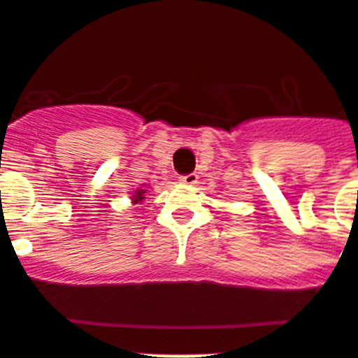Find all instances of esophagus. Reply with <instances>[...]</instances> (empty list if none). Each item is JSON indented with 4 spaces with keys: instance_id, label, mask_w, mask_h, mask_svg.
Returning a JSON list of instances; mask_svg holds the SVG:
<instances>
[{
    "instance_id": "34e87169",
    "label": "esophagus",
    "mask_w": 358,
    "mask_h": 358,
    "mask_svg": "<svg viewBox=\"0 0 358 358\" xmlns=\"http://www.w3.org/2000/svg\"><path fill=\"white\" fill-rule=\"evenodd\" d=\"M197 178H199V176H197L196 173H189V175L180 176V183H183V185H196Z\"/></svg>"
}]
</instances>
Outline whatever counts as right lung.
<instances>
[{
	"mask_svg": "<svg viewBox=\"0 0 358 358\" xmlns=\"http://www.w3.org/2000/svg\"><path fill=\"white\" fill-rule=\"evenodd\" d=\"M145 190H136V192H134V196H133V201H134V203H141V201H143L145 199Z\"/></svg>",
	"mask_w": 358,
	"mask_h": 358,
	"instance_id": "add662e5",
	"label": "right lung"
}]
</instances>
